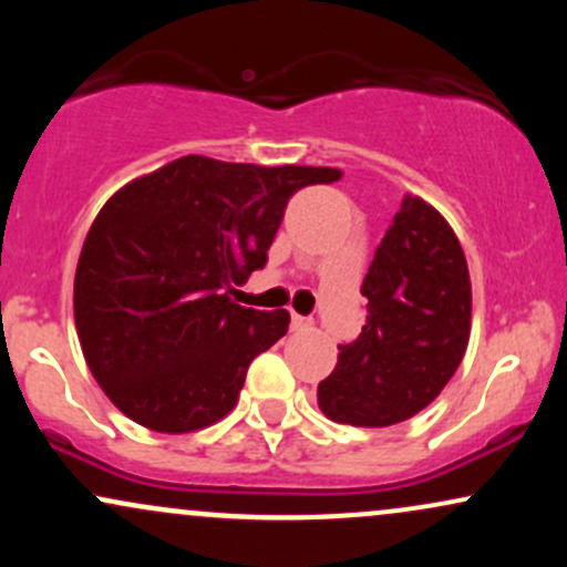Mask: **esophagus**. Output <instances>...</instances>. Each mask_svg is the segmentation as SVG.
Instances as JSON below:
<instances>
[{"label":"esophagus","instance_id":"esophagus-1","mask_svg":"<svg viewBox=\"0 0 567 567\" xmlns=\"http://www.w3.org/2000/svg\"><path fill=\"white\" fill-rule=\"evenodd\" d=\"M309 328H311V320H309V317L292 315V330H309Z\"/></svg>","mask_w":567,"mask_h":567}]
</instances>
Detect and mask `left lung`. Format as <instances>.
Instances as JSON below:
<instances>
[{"instance_id":"left-lung-1","label":"left lung","mask_w":567,"mask_h":567,"mask_svg":"<svg viewBox=\"0 0 567 567\" xmlns=\"http://www.w3.org/2000/svg\"><path fill=\"white\" fill-rule=\"evenodd\" d=\"M362 296L368 322L357 341L338 347V365L317 386V402L336 424L392 426L445 389L472 330L466 256L429 202L405 194Z\"/></svg>"}]
</instances>
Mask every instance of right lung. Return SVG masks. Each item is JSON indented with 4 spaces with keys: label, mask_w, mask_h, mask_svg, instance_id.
Segmentation results:
<instances>
[{
    "label": "right lung",
    "mask_w": 567,
    "mask_h": 567,
    "mask_svg": "<svg viewBox=\"0 0 567 567\" xmlns=\"http://www.w3.org/2000/svg\"><path fill=\"white\" fill-rule=\"evenodd\" d=\"M338 178L188 154L101 207L76 264L74 322L90 373L127 419L186 434L231 413L250 362L290 324L285 309L234 303L231 285L264 269L292 194Z\"/></svg>",
    "instance_id": "1"
}]
</instances>
